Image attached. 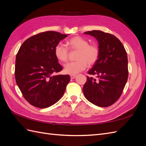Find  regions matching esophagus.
<instances>
[{"label": "esophagus", "mask_w": 146, "mask_h": 146, "mask_svg": "<svg viewBox=\"0 0 146 146\" xmlns=\"http://www.w3.org/2000/svg\"><path fill=\"white\" fill-rule=\"evenodd\" d=\"M76 75H70V78H71L72 79H74L76 78Z\"/></svg>", "instance_id": "34e87169"}]
</instances>
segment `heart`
<instances>
[{
	"instance_id": "b5f03b06",
	"label": "heart",
	"mask_w": 146,
	"mask_h": 146,
	"mask_svg": "<svg viewBox=\"0 0 146 146\" xmlns=\"http://www.w3.org/2000/svg\"><path fill=\"white\" fill-rule=\"evenodd\" d=\"M66 46L70 51L77 50L76 61L66 64L64 72L66 74L74 75L85 70L88 65H93L98 60L100 50L96 44H89L85 38L76 36L66 41ZM56 58L61 63L68 61L69 52L68 48L62 43H58L54 48Z\"/></svg>"
}]
</instances>
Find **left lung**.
<instances>
[{"label":"left lung","instance_id":"1","mask_svg":"<svg viewBox=\"0 0 146 146\" xmlns=\"http://www.w3.org/2000/svg\"><path fill=\"white\" fill-rule=\"evenodd\" d=\"M95 37L99 42L98 60L88 74L83 88L85 98L100 107L114 104L120 98L127 83L129 70L128 58L124 47L114 35L100 30L84 33Z\"/></svg>","mask_w":146,"mask_h":146}]
</instances>
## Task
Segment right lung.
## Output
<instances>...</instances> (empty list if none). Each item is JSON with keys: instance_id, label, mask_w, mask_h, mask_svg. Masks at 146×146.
<instances>
[{"instance_id": "add662e5", "label": "right lung", "mask_w": 146, "mask_h": 146, "mask_svg": "<svg viewBox=\"0 0 146 146\" xmlns=\"http://www.w3.org/2000/svg\"><path fill=\"white\" fill-rule=\"evenodd\" d=\"M67 36L54 31L39 33L26 39L17 53L16 82L24 99L34 107L47 108L64 94L70 78L69 75H54L63 69L54 48Z\"/></svg>"}]
</instances>
